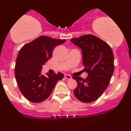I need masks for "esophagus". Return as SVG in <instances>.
I'll return each instance as SVG.
<instances>
[{
	"mask_svg": "<svg viewBox=\"0 0 131 131\" xmlns=\"http://www.w3.org/2000/svg\"><path fill=\"white\" fill-rule=\"evenodd\" d=\"M64 78H65V79H71L72 78L71 76L69 74H64Z\"/></svg>",
	"mask_w": 131,
	"mask_h": 131,
	"instance_id": "obj_1",
	"label": "esophagus"
}]
</instances>
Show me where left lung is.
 Segmentation results:
<instances>
[{"mask_svg": "<svg viewBox=\"0 0 131 131\" xmlns=\"http://www.w3.org/2000/svg\"><path fill=\"white\" fill-rule=\"evenodd\" d=\"M82 50L84 70L88 73L85 79L73 76L78 86L74 90L75 97L81 102L95 101L108 86L114 71V56L106 42L92 34L71 39Z\"/></svg>", "mask_w": 131, "mask_h": 131, "instance_id": "left-lung-1", "label": "left lung"}]
</instances>
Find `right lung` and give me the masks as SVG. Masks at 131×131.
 Instances as JSON below:
<instances>
[{"label":"right lung","mask_w":131,"mask_h":131,"mask_svg":"<svg viewBox=\"0 0 131 131\" xmlns=\"http://www.w3.org/2000/svg\"><path fill=\"white\" fill-rule=\"evenodd\" d=\"M64 39H56L42 36L22 47L16 58L15 75L19 91L28 100L39 103L50 96L54 87L63 74L45 76L41 74L42 65L52 56L55 47L65 42Z\"/></svg>","instance_id":"1"}]
</instances>
